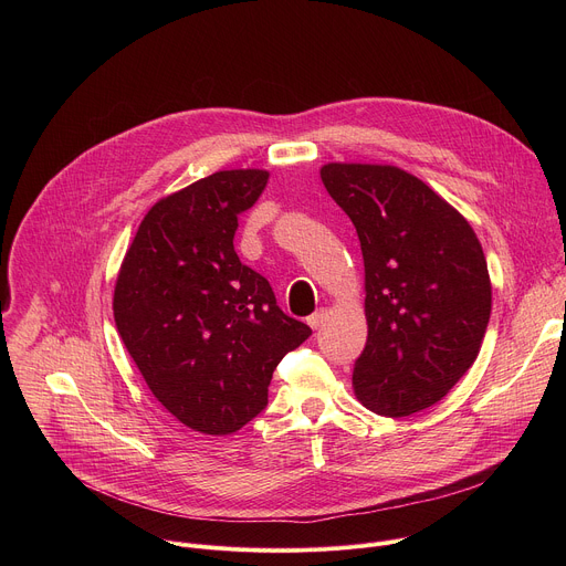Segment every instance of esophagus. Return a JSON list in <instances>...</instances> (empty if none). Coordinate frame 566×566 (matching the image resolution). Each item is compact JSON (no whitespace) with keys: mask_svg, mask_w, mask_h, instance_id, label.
Here are the masks:
<instances>
[{"mask_svg":"<svg viewBox=\"0 0 566 566\" xmlns=\"http://www.w3.org/2000/svg\"><path fill=\"white\" fill-rule=\"evenodd\" d=\"M327 317H329V311H327V308H317L313 315L306 317V322H308L311 329H319V327L327 322Z\"/></svg>","mask_w":566,"mask_h":566,"instance_id":"obj_1","label":"esophagus"}]
</instances>
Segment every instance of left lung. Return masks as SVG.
<instances>
[{"mask_svg":"<svg viewBox=\"0 0 566 566\" xmlns=\"http://www.w3.org/2000/svg\"><path fill=\"white\" fill-rule=\"evenodd\" d=\"M319 179L356 226L367 345L354 394L380 417L432 408L472 367L491 319L489 264L468 219L396 166L327 164Z\"/></svg>","mask_w":566,"mask_h":566,"instance_id":"8db88e82","label":"left lung"}]
</instances>
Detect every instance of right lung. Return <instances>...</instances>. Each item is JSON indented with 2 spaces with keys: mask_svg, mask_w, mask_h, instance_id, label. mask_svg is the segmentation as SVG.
Returning <instances> with one entry per match:
<instances>
[{
  "mask_svg": "<svg viewBox=\"0 0 566 566\" xmlns=\"http://www.w3.org/2000/svg\"><path fill=\"white\" fill-rule=\"evenodd\" d=\"M266 184V170H221L158 199L114 286L116 329L147 387L201 434L255 419L280 360L311 336L234 253L237 217Z\"/></svg>",
  "mask_w": 566,
  "mask_h": 566,
  "instance_id": "1",
  "label": "right lung"
}]
</instances>
